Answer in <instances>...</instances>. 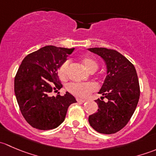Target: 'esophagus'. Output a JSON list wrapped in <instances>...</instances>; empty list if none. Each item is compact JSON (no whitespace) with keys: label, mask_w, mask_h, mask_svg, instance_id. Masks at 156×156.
Here are the masks:
<instances>
[{"label":"esophagus","mask_w":156,"mask_h":156,"mask_svg":"<svg viewBox=\"0 0 156 156\" xmlns=\"http://www.w3.org/2000/svg\"><path fill=\"white\" fill-rule=\"evenodd\" d=\"M76 100H77V101L78 102V103H85V102H87V100H82V99L77 98Z\"/></svg>","instance_id":"esophagus-1"}]
</instances>
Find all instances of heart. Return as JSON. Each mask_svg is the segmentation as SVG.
Instances as JSON below:
<instances>
[{"mask_svg":"<svg viewBox=\"0 0 156 156\" xmlns=\"http://www.w3.org/2000/svg\"><path fill=\"white\" fill-rule=\"evenodd\" d=\"M81 64L89 72H94L98 68L97 61L90 56H84L81 59ZM69 61H65L58 69V76L64 81L68 78ZM97 85L94 83H72L69 85V90L74 95L79 97H87L97 90Z\"/></svg>","mask_w":156,"mask_h":156,"instance_id":"obj_1","label":"heart"}]
</instances>
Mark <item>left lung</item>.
Wrapping results in <instances>:
<instances>
[{"label":"left lung","mask_w":156,"mask_h":156,"mask_svg":"<svg viewBox=\"0 0 156 156\" xmlns=\"http://www.w3.org/2000/svg\"><path fill=\"white\" fill-rule=\"evenodd\" d=\"M89 50L104 59L107 75L99 92L103 97L95 100L98 110L89 116L88 122L99 133H115L127 125L137 106L140 94L137 74L134 66L116 50L105 48Z\"/></svg>","instance_id":"obj_1"}]
</instances>
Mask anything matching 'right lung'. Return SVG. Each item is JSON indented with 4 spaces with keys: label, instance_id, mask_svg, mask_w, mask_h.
<instances>
[{
    "label": "right lung",
    "instance_id": "add662e5",
    "mask_svg": "<svg viewBox=\"0 0 156 156\" xmlns=\"http://www.w3.org/2000/svg\"><path fill=\"white\" fill-rule=\"evenodd\" d=\"M74 48L44 47L24 58L14 79V91L22 115L38 130H51L63 122L69 106L76 103L66 92L50 97L52 91L62 87L57 69Z\"/></svg>",
    "mask_w": 156,
    "mask_h": 156
}]
</instances>
